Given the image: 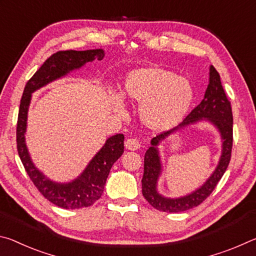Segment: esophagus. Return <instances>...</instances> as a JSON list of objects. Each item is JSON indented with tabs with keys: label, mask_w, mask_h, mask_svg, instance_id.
I'll list each match as a JSON object with an SVG mask.
<instances>
[{
	"label": "esophagus",
	"mask_w": 256,
	"mask_h": 256,
	"mask_svg": "<svg viewBox=\"0 0 256 256\" xmlns=\"http://www.w3.org/2000/svg\"><path fill=\"white\" fill-rule=\"evenodd\" d=\"M125 148L128 150H138L140 148V142H138L136 138H128L126 141H125Z\"/></svg>",
	"instance_id": "1"
}]
</instances>
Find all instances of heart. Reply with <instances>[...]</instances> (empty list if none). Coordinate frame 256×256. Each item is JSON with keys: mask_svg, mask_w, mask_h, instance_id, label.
<instances>
[{"mask_svg": "<svg viewBox=\"0 0 256 256\" xmlns=\"http://www.w3.org/2000/svg\"><path fill=\"white\" fill-rule=\"evenodd\" d=\"M124 96L140 104L138 115L146 128L156 132L167 131L184 118L193 102L190 82L177 73L162 68H141L125 78ZM116 106L122 108L115 97Z\"/></svg>", "mask_w": 256, "mask_h": 256, "instance_id": "1", "label": "heart"}]
</instances>
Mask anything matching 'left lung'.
I'll list each match as a JSON object with an SVG mask.
<instances>
[{
  "mask_svg": "<svg viewBox=\"0 0 256 256\" xmlns=\"http://www.w3.org/2000/svg\"><path fill=\"white\" fill-rule=\"evenodd\" d=\"M209 120L218 128L223 138V151L218 166L206 183L200 189L188 196L170 199L164 198L156 190V183L161 174L158 152L156 146L164 137L178 129L194 124L198 120ZM232 112L230 102L222 88L218 71L214 66H210L209 84L206 90L204 98L186 116L178 126L158 134L151 140V146L144 154V172L142 177V194L154 209L164 212H182L192 209L206 200L222 180L232 157Z\"/></svg>",
  "mask_w": 256,
  "mask_h": 256,
  "instance_id": "8db88e82",
  "label": "left lung"
}]
</instances>
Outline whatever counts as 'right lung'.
Returning <instances> with one entry per match:
<instances>
[{
    "label": "right lung",
    "mask_w": 256,
    "mask_h": 256,
    "mask_svg": "<svg viewBox=\"0 0 256 256\" xmlns=\"http://www.w3.org/2000/svg\"><path fill=\"white\" fill-rule=\"evenodd\" d=\"M102 50H60L47 58L30 78L21 97L16 123V149L26 172L37 190L53 204L63 209H80L92 206L100 198L110 168L124 152V136H110L82 174L70 183H56L34 167L24 141L27 115L32 94L50 82L66 76L94 60H102Z\"/></svg>",
    "instance_id": "add662e5"
}]
</instances>
